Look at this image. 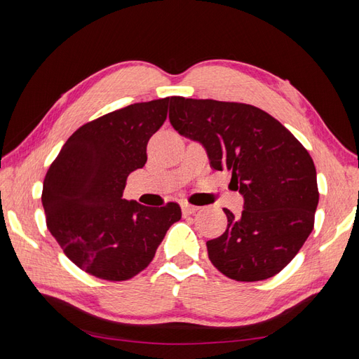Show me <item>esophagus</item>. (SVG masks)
<instances>
[{"label":"esophagus","instance_id":"34e87169","mask_svg":"<svg viewBox=\"0 0 359 359\" xmlns=\"http://www.w3.org/2000/svg\"><path fill=\"white\" fill-rule=\"evenodd\" d=\"M199 211V207H196V205H189V203H182V212H184L185 216H189V215H194V212Z\"/></svg>","mask_w":359,"mask_h":359}]
</instances>
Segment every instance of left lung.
Here are the masks:
<instances>
[{
    "label": "left lung",
    "mask_w": 359,
    "mask_h": 359,
    "mask_svg": "<svg viewBox=\"0 0 359 359\" xmlns=\"http://www.w3.org/2000/svg\"><path fill=\"white\" fill-rule=\"evenodd\" d=\"M170 121L202 144L215 170L231 172L243 197L241 216L224 208L226 230L207 242L212 265L242 282L278 274L313 230L319 193L307 149L251 104L171 97Z\"/></svg>",
    "instance_id": "1"
}]
</instances>
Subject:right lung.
I'll use <instances>...</instances> for the list:
<instances>
[{
    "label": "right lung",
    "instance_id": "right-lung-1",
    "mask_svg": "<svg viewBox=\"0 0 359 359\" xmlns=\"http://www.w3.org/2000/svg\"><path fill=\"white\" fill-rule=\"evenodd\" d=\"M170 98L129 104L83 125L63 144L43 182L50 234L81 270L126 280L147 269L166 231L182 217L177 203L144 207L123 199L128 175L147 163Z\"/></svg>",
    "mask_w": 359,
    "mask_h": 359
}]
</instances>
